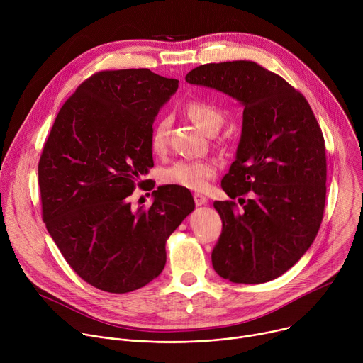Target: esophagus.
<instances>
[{
  "label": "esophagus",
  "instance_id": "esophagus-1",
  "mask_svg": "<svg viewBox=\"0 0 363 363\" xmlns=\"http://www.w3.org/2000/svg\"><path fill=\"white\" fill-rule=\"evenodd\" d=\"M194 201H195V205H203L208 199H206V196H203L201 194H194Z\"/></svg>",
  "mask_w": 363,
  "mask_h": 363
}]
</instances>
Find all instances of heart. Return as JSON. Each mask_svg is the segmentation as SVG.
Wrapping results in <instances>:
<instances>
[{
    "mask_svg": "<svg viewBox=\"0 0 363 363\" xmlns=\"http://www.w3.org/2000/svg\"><path fill=\"white\" fill-rule=\"evenodd\" d=\"M188 118L206 135L218 130L223 123L221 112L206 103L194 101L185 108ZM169 118H162L155 123L150 135V147L155 153H164L168 145ZM216 164L213 161H178L168 167L162 179L165 184L175 185L189 191H203L210 179L216 175Z\"/></svg>",
    "mask_w": 363,
    "mask_h": 363,
    "instance_id": "b5f03b06",
    "label": "heart"
}]
</instances>
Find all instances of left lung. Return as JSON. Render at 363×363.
<instances>
[{
    "instance_id": "1",
    "label": "left lung",
    "mask_w": 363,
    "mask_h": 363,
    "mask_svg": "<svg viewBox=\"0 0 363 363\" xmlns=\"http://www.w3.org/2000/svg\"><path fill=\"white\" fill-rule=\"evenodd\" d=\"M191 84L218 90L242 105L235 161L216 201L223 221L213 267L233 283L277 279L312 245L325 210L326 153L319 123L301 93L254 62L202 65ZM248 191L245 201L240 196Z\"/></svg>"
}]
</instances>
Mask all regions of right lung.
Here are the masks:
<instances>
[{"label": "right lung", "instance_id": "add662e5", "mask_svg": "<svg viewBox=\"0 0 363 363\" xmlns=\"http://www.w3.org/2000/svg\"><path fill=\"white\" fill-rule=\"evenodd\" d=\"M178 83L149 69L96 73L67 99L44 145L47 231L70 267L103 291L129 293L157 279L167 238L195 208L175 185L158 186L146 210L129 202L153 167L152 125Z\"/></svg>", "mask_w": 363, "mask_h": 363}]
</instances>
